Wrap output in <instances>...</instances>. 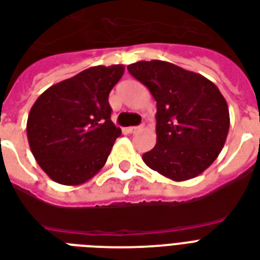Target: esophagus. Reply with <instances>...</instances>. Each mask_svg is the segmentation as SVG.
<instances>
[{
  "label": "esophagus",
  "instance_id": "esophagus-1",
  "mask_svg": "<svg viewBox=\"0 0 260 260\" xmlns=\"http://www.w3.org/2000/svg\"><path fill=\"white\" fill-rule=\"evenodd\" d=\"M140 128H141V127H138V126H132V127H127V128H126V132L130 133V134H134V133L138 132Z\"/></svg>",
  "mask_w": 260,
  "mask_h": 260
}]
</instances>
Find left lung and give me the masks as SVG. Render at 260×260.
Wrapping results in <instances>:
<instances>
[{
    "mask_svg": "<svg viewBox=\"0 0 260 260\" xmlns=\"http://www.w3.org/2000/svg\"><path fill=\"white\" fill-rule=\"evenodd\" d=\"M157 103L154 148L142 154L150 170L184 182L212 166L229 132L226 100L214 82L166 61L127 66Z\"/></svg>",
    "mask_w": 260,
    "mask_h": 260,
    "instance_id": "1",
    "label": "left lung"
}]
</instances>
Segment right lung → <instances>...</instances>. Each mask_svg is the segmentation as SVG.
<instances>
[{
	"label": "right lung",
	"instance_id": "1",
	"mask_svg": "<svg viewBox=\"0 0 260 260\" xmlns=\"http://www.w3.org/2000/svg\"><path fill=\"white\" fill-rule=\"evenodd\" d=\"M123 65L93 66L50 86L28 114L34 157L54 182L78 186L102 170L120 128L111 120L108 94Z\"/></svg>",
	"mask_w": 260,
	"mask_h": 260
}]
</instances>
